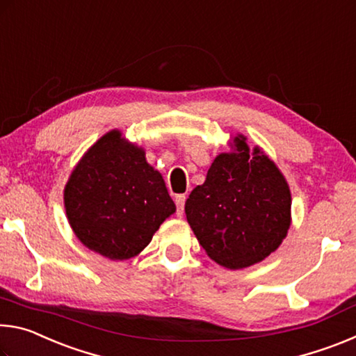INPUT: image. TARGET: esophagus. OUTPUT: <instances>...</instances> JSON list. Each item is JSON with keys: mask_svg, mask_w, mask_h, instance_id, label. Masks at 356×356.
<instances>
[{"mask_svg": "<svg viewBox=\"0 0 356 356\" xmlns=\"http://www.w3.org/2000/svg\"><path fill=\"white\" fill-rule=\"evenodd\" d=\"M185 201H186V196H185V195H177V196H176L177 216H182V213H184V207H185Z\"/></svg>", "mask_w": 356, "mask_h": 356, "instance_id": "obj_1", "label": "esophagus"}]
</instances>
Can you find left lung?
Returning <instances> with one entry per match:
<instances>
[{"label": "left lung", "instance_id": "obj_1", "mask_svg": "<svg viewBox=\"0 0 356 356\" xmlns=\"http://www.w3.org/2000/svg\"><path fill=\"white\" fill-rule=\"evenodd\" d=\"M185 202L186 221L207 256L238 270L280 248L292 222L291 188L275 161L246 136L229 140Z\"/></svg>", "mask_w": 356, "mask_h": 356}]
</instances>
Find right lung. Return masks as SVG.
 <instances>
[{
    "instance_id": "obj_1",
    "label": "right lung",
    "mask_w": 356,
    "mask_h": 356,
    "mask_svg": "<svg viewBox=\"0 0 356 356\" xmlns=\"http://www.w3.org/2000/svg\"><path fill=\"white\" fill-rule=\"evenodd\" d=\"M64 207L76 238L111 261L140 254L176 212L146 150L118 129L99 138L78 161L65 184Z\"/></svg>"
}]
</instances>
